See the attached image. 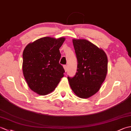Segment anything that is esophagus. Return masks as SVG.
<instances>
[{
	"label": "esophagus",
	"instance_id": "34e87169",
	"mask_svg": "<svg viewBox=\"0 0 131 131\" xmlns=\"http://www.w3.org/2000/svg\"><path fill=\"white\" fill-rule=\"evenodd\" d=\"M63 67L64 70H65V72L67 71V66H66V65H63Z\"/></svg>",
	"mask_w": 131,
	"mask_h": 131
}]
</instances>
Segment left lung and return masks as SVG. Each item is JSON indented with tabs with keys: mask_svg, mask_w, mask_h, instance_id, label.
<instances>
[{
	"mask_svg": "<svg viewBox=\"0 0 131 131\" xmlns=\"http://www.w3.org/2000/svg\"><path fill=\"white\" fill-rule=\"evenodd\" d=\"M78 60L77 72L68 77L72 91L81 99H88L98 92L107 72V57L103 49L85 39H73Z\"/></svg>",
	"mask_w": 131,
	"mask_h": 131,
	"instance_id": "8db88e82",
	"label": "left lung"
}]
</instances>
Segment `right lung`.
Wrapping results in <instances>:
<instances>
[{"mask_svg":"<svg viewBox=\"0 0 131 131\" xmlns=\"http://www.w3.org/2000/svg\"><path fill=\"white\" fill-rule=\"evenodd\" d=\"M65 38L44 37L30 43L23 52V71L27 85L39 95L52 92L63 77L60 48Z\"/></svg>","mask_w":131,"mask_h":131,"instance_id":"right-lung-1","label":"right lung"}]
</instances>
